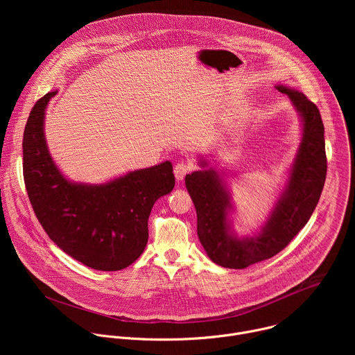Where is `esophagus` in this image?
I'll list each match as a JSON object with an SVG mask.
<instances>
[{
  "label": "esophagus",
  "instance_id": "obj_1",
  "mask_svg": "<svg viewBox=\"0 0 355 355\" xmlns=\"http://www.w3.org/2000/svg\"><path fill=\"white\" fill-rule=\"evenodd\" d=\"M192 168H193V166H192L191 163H187V162H180V163H177L175 167H174V175H175L177 181L184 180V177H185L188 173H191Z\"/></svg>",
  "mask_w": 355,
  "mask_h": 355
}]
</instances>
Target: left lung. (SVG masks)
<instances>
[{
	"label": "left lung",
	"mask_w": 355,
	"mask_h": 355,
	"mask_svg": "<svg viewBox=\"0 0 355 355\" xmlns=\"http://www.w3.org/2000/svg\"><path fill=\"white\" fill-rule=\"evenodd\" d=\"M277 89L291 98L302 118L303 132L286 188L259 234L239 237L230 230V192L216 170L193 171L185 177L196 209L199 241L209 259L225 268H247L278 254L308 223L323 191L327 159L320 112L305 94L284 85H277ZM199 164L208 166L205 160Z\"/></svg>",
	"instance_id": "left-lung-1"
}]
</instances>
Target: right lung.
<instances>
[{
    "instance_id": "obj_1",
    "label": "right lung",
    "mask_w": 355,
    "mask_h": 355,
    "mask_svg": "<svg viewBox=\"0 0 355 355\" xmlns=\"http://www.w3.org/2000/svg\"><path fill=\"white\" fill-rule=\"evenodd\" d=\"M56 92L36 101L24 132L31 205L47 236L70 257L99 271L123 270L147 244L155 202L174 188L173 164L164 162L99 185L69 181L50 156L43 133L44 110Z\"/></svg>"
}]
</instances>
